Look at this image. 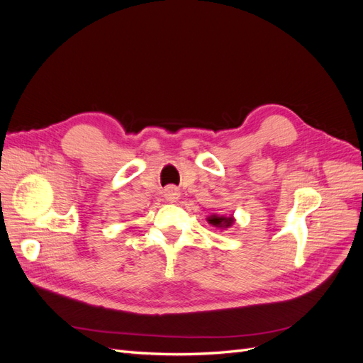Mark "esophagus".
Listing matches in <instances>:
<instances>
[{"label": "esophagus", "mask_w": 363, "mask_h": 363, "mask_svg": "<svg viewBox=\"0 0 363 363\" xmlns=\"http://www.w3.org/2000/svg\"><path fill=\"white\" fill-rule=\"evenodd\" d=\"M163 196L167 199L168 201H177L180 199V189L177 186L174 184H168L167 188L163 189Z\"/></svg>", "instance_id": "obj_1"}]
</instances>
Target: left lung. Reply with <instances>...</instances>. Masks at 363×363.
Masks as SVG:
<instances>
[{
    "label": "left lung",
    "mask_w": 363,
    "mask_h": 363,
    "mask_svg": "<svg viewBox=\"0 0 363 363\" xmlns=\"http://www.w3.org/2000/svg\"><path fill=\"white\" fill-rule=\"evenodd\" d=\"M207 223L212 224L213 227L218 228H228L232 227L235 223V218L233 216H225V215H211L207 218Z\"/></svg>",
    "instance_id": "8db88e82"
}]
</instances>
